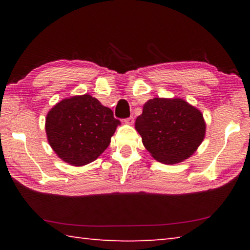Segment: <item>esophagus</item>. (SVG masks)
Listing matches in <instances>:
<instances>
[{"instance_id":"obj_1","label":"esophagus","mask_w":250,"mask_h":250,"mask_svg":"<svg viewBox=\"0 0 250 250\" xmlns=\"http://www.w3.org/2000/svg\"><path fill=\"white\" fill-rule=\"evenodd\" d=\"M125 124L128 125H133L134 124V118L133 117H130V118H126V119L125 120Z\"/></svg>"}]
</instances>
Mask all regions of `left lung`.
Segmentation results:
<instances>
[{
    "mask_svg": "<svg viewBox=\"0 0 250 250\" xmlns=\"http://www.w3.org/2000/svg\"><path fill=\"white\" fill-rule=\"evenodd\" d=\"M135 129L153 158L164 164L188 159L204 140L202 112L180 98H153L143 105Z\"/></svg>",
    "mask_w": 250,
    "mask_h": 250,
    "instance_id": "obj_1",
    "label": "left lung"
}]
</instances>
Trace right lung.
I'll use <instances>...</instances> for the list:
<instances>
[{
  "mask_svg": "<svg viewBox=\"0 0 250 250\" xmlns=\"http://www.w3.org/2000/svg\"><path fill=\"white\" fill-rule=\"evenodd\" d=\"M120 121L90 95L62 99L46 116L45 130L55 153L70 166L95 161L110 145Z\"/></svg>",
  "mask_w": 250,
  "mask_h": 250,
  "instance_id": "obj_1",
  "label": "right lung"
}]
</instances>
